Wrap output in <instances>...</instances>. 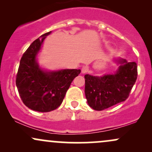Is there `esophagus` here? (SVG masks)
Here are the masks:
<instances>
[{
  "mask_svg": "<svg viewBox=\"0 0 152 152\" xmlns=\"http://www.w3.org/2000/svg\"><path fill=\"white\" fill-rule=\"evenodd\" d=\"M88 67L87 66H83V67L82 68V69H81L82 74H86V73L88 72Z\"/></svg>",
  "mask_w": 152,
  "mask_h": 152,
  "instance_id": "obj_1",
  "label": "esophagus"
}]
</instances>
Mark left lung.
<instances>
[{
    "instance_id": "left-lung-1",
    "label": "left lung",
    "mask_w": 152,
    "mask_h": 152,
    "mask_svg": "<svg viewBox=\"0 0 152 152\" xmlns=\"http://www.w3.org/2000/svg\"><path fill=\"white\" fill-rule=\"evenodd\" d=\"M115 61L118 68L114 74L84 76L87 103L94 110L102 111L124 102L137 81V65L135 62H127L121 58Z\"/></svg>"
}]
</instances>
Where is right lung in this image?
Returning a JSON list of instances; mask_svg holds the SVG:
<instances>
[{
  "instance_id": "obj_1",
  "label": "right lung",
  "mask_w": 152,
  "mask_h": 152,
  "mask_svg": "<svg viewBox=\"0 0 152 152\" xmlns=\"http://www.w3.org/2000/svg\"><path fill=\"white\" fill-rule=\"evenodd\" d=\"M51 31L42 35L30 45L20 61L16 76L19 95L29 109L48 112L61 104L66 91L80 69H43L37 61V56L43 41Z\"/></svg>"
}]
</instances>
